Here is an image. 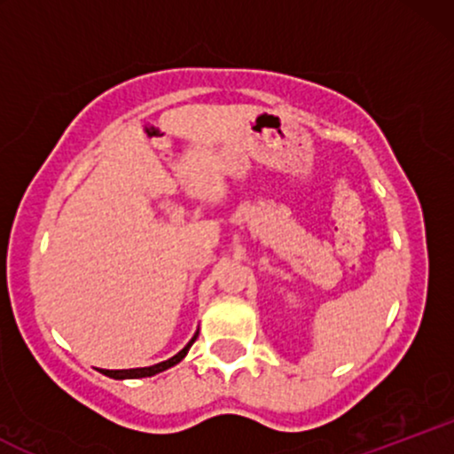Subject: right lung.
<instances>
[{"label":"right lung","instance_id":"1","mask_svg":"<svg viewBox=\"0 0 454 454\" xmlns=\"http://www.w3.org/2000/svg\"><path fill=\"white\" fill-rule=\"evenodd\" d=\"M196 337H198V331L194 333V337H192V340L187 341V346L184 348V350L176 352L173 358H168V361H161V363H158V364H151V367H137V369H98V372L104 373V376L113 378V380H138V378H151V376H155V373L166 372V369L175 367L176 363L184 361L185 354L190 352L192 343L196 341Z\"/></svg>","mask_w":454,"mask_h":454}]
</instances>
